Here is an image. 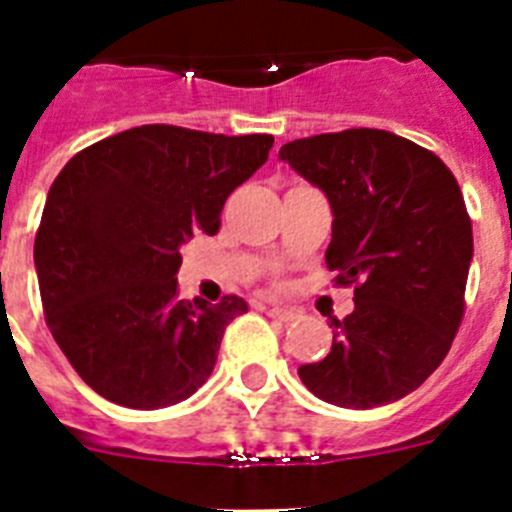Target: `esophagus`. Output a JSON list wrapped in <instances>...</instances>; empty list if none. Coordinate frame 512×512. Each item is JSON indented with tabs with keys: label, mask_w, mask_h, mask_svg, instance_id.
I'll return each instance as SVG.
<instances>
[{
	"label": "esophagus",
	"mask_w": 512,
	"mask_h": 512,
	"mask_svg": "<svg viewBox=\"0 0 512 512\" xmlns=\"http://www.w3.org/2000/svg\"><path fill=\"white\" fill-rule=\"evenodd\" d=\"M269 315H271V318L282 320V323H292V320L297 318L295 310H289V307H279V305H271Z\"/></svg>",
	"instance_id": "esophagus-1"
}]
</instances>
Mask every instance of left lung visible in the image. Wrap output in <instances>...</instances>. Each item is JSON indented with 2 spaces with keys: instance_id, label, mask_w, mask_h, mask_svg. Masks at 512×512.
<instances>
[{
  "instance_id": "obj_1",
  "label": "left lung",
  "mask_w": 512,
  "mask_h": 512,
  "mask_svg": "<svg viewBox=\"0 0 512 512\" xmlns=\"http://www.w3.org/2000/svg\"><path fill=\"white\" fill-rule=\"evenodd\" d=\"M279 158L328 197L325 264L354 284L330 354L297 374L338 408L397 402L436 372L464 318L474 243L459 184L433 151L374 128L292 140Z\"/></svg>"
}]
</instances>
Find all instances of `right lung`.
I'll return each instance as SVG.
<instances>
[{
	"mask_svg": "<svg viewBox=\"0 0 512 512\" xmlns=\"http://www.w3.org/2000/svg\"><path fill=\"white\" fill-rule=\"evenodd\" d=\"M271 146V135L140 125L79 151L56 176L35 235L40 300L66 359L104 400L156 410L207 382L225 328L248 305L179 300V248L220 230L225 200Z\"/></svg>",
	"mask_w": 512,
	"mask_h": 512,
	"instance_id": "right-lung-1",
	"label": "right lung"
}]
</instances>
